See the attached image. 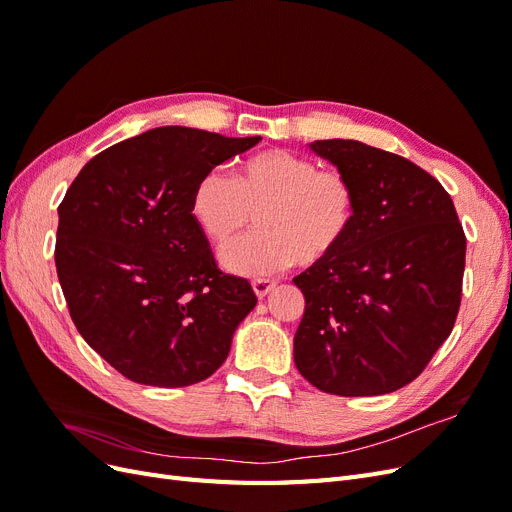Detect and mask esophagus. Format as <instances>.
Returning <instances> with one entry per match:
<instances>
[{"label": "esophagus", "instance_id": "34e87169", "mask_svg": "<svg viewBox=\"0 0 512 512\" xmlns=\"http://www.w3.org/2000/svg\"><path fill=\"white\" fill-rule=\"evenodd\" d=\"M275 284H277L275 280H267V277H256V280H252V288H254L258 299L267 297V294L275 288Z\"/></svg>", "mask_w": 512, "mask_h": 512}]
</instances>
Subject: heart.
Instances as JSON below:
<instances>
[{"mask_svg":"<svg viewBox=\"0 0 512 512\" xmlns=\"http://www.w3.org/2000/svg\"><path fill=\"white\" fill-rule=\"evenodd\" d=\"M356 183L337 168L286 149L245 158L235 179L207 170L194 183L190 213L213 245H226L256 222L254 235L228 245L222 265L241 275L314 267L346 243L359 220Z\"/></svg>","mask_w":512,"mask_h":512,"instance_id":"1","label":"heart"}]
</instances>
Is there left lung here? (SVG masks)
Returning a JSON list of instances; mask_svg holds the SVG:
<instances>
[{"label":"left lung","instance_id":"left-lung-1","mask_svg":"<svg viewBox=\"0 0 512 512\" xmlns=\"http://www.w3.org/2000/svg\"><path fill=\"white\" fill-rule=\"evenodd\" d=\"M312 149L350 175L361 211L331 258L294 277L305 297L294 363L324 393H393L455 327L466 232L453 198L414 162L342 138Z\"/></svg>","mask_w":512,"mask_h":512}]
</instances>
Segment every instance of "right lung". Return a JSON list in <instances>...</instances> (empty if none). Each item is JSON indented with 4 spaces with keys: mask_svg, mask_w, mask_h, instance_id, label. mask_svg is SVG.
<instances>
[{
    "mask_svg": "<svg viewBox=\"0 0 512 512\" xmlns=\"http://www.w3.org/2000/svg\"><path fill=\"white\" fill-rule=\"evenodd\" d=\"M260 136L164 126L91 158L59 205L55 265L74 327L121 376L207 380L256 294L218 269L190 213L194 183Z\"/></svg>",
    "mask_w": 512,
    "mask_h": 512,
    "instance_id": "add662e5",
    "label": "right lung"
}]
</instances>
